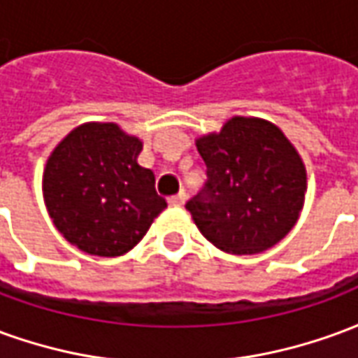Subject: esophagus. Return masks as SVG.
<instances>
[{
  "label": "esophagus",
  "mask_w": 358,
  "mask_h": 358,
  "mask_svg": "<svg viewBox=\"0 0 358 358\" xmlns=\"http://www.w3.org/2000/svg\"><path fill=\"white\" fill-rule=\"evenodd\" d=\"M169 203H171V205H184V203H186V192L182 189V192H178L176 195H172L171 199H169Z\"/></svg>",
  "instance_id": "obj_1"
}]
</instances>
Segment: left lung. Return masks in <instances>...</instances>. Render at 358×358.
<instances>
[{
  "label": "left lung",
  "instance_id": "obj_1",
  "mask_svg": "<svg viewBox=\"0 0 358 358\" xmlns=\"http://www.w3.org/2000/svg\"><path fill=\"white\" fill-rule=\"evenodd\" d=\"M205 186L186 203L199 232L232 255L284 240L305 201L307 172L284 132L261 118L234 117L197 140Z\"/></svg>",
  "mask_w": 358,
  "mask_h": 358
}]
</instances>
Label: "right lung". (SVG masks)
<instances>
[{"label": "right lung", "mask_w": 358, "mask_h": 358, "mask_svg": "<svg viewBox=\"0 0 358 358\" xmlns=\"http://www.w3.org/2000/svg\"><path fill=\"white\" fill-rule=\"evenodd\" d=\"M141 141L117 124L74 128L43 171V199L53 224L84 253L118 257L145 236L166 207L155 174L138 164Z\"/></svg>", "instance_id": "right-lung-1"}]
</instances>
